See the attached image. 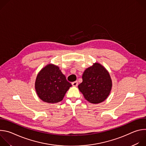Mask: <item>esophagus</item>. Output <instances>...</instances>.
Here are the masks:
<instances>
[{
  "mask_svg": "<svg viewBox=\"0 0 146 146\" xmlns=\"http://www.w3.org/2000/svg\"><path fill=\"white\" fill-rule=\"evenodd\" d=\"M72 86H74V87H77V86H78V82H77V81H74V82H73L72 83Z\"/></svg>",
  "mask_w": 146,
  "mask_h": 146,
  "instance_id": "esophagus-1",
  "label": "esophagus"
}]
</instances>
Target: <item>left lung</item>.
<instances>
[{
	"label": "left lung",
	"instance_id": "8db88e82",
	"mask_svg": "<svg viewBox=\"0 0 146 146\" xmlns=\"http://www.w3.org/2000/svg\"><path fill=\"white\" fill-rule=\"evenodd\" d=\"M82 82L78 86L85 99L94 104L105 100L109 95L112 81L108 71L99 63H95L83 73Z\"/></svg>",
	"mask_w": 146,
	"mask_h": 146
}]
</instances>
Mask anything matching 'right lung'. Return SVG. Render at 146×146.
I'll return each mask as SVG.
<instances>
[{
  "label": "right lung",
  "mask_w": 146,
  "mask_h": 146,
  "mask_svg": "<svg viewBox=\"0 0 146 146\" xmlns=\"http://www.w3.org/2000/svg\"><path fill=\"white\" fill-rule=\"evenodd\" d=\"M72 84L66 80L59 67L48 64L38 73L35 81V90L40 99L55 103L63 99Z\"/></svg>",
  "instance_id": "1"
}]
</instances>
